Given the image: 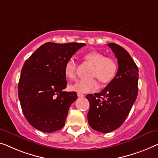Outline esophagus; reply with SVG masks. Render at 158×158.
Here are the masks:
<instances>
[{
  "label": "esophagus",
  "instance_id": "esophagus-1",
  "mask_svg": "<svg viewBox=\"0 0 158 158\" xmlns=\"http://www.w3.org/2000/svg\"><path fill=\"white\" fill-rule=\"evenodd\" d=\"M77 96H78V97H83L84 94H81V93H77Z\"/></svg>",
  "mask_w": 158,
  "mask_h": 158
}]
</instances>
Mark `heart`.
<instances>
[{
  "instance_id": "b5f03b06",
  "label": "heart",
  "mask_w": 158,
  "mask_h": 158,
  "mask_svg": "<svg viewBox=\"0 0 158 158\" xmlns=\"http://www.w3.org/2000/svg\"><path fill=\"white\" fill-rule=\"evenodd\" d=\"M84 59L89 62L94 68L91 77L99 79L102 84H108L114 78L117 72V64L114 59L106 57L105 55L96 51L86 53ZM64 74L69 80H74L77 77V64L74 59L71 58L66 61L64 66ZM72 91L78 93H89L99 89V83L96 79L90 80H78L70 86Z\"/></svg>"
}]
</instances>
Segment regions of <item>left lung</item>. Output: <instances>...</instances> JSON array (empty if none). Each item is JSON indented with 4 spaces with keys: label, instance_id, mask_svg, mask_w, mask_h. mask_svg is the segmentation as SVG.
Returning a JSON list of instances; mask_svg holds the SVG:
<instances>
[{
    "label": "left lung",
    "instance_id": "1",
    "mask_svg": "<svg viewBox=\"0 0 158 158\" xmlns=\"http://www.w3.org/2000/svg\"><path fill=\"white\" fill-rule=\"evenodd\" d=\"M118 62L116 76L99 93L87 94L88 123L93 130L108 133L127 117L138 93V69L129 53L118 44H107Z\"/></svg>",
    "mask_w": 158,
    "mask_h": 158
}]
</instances>
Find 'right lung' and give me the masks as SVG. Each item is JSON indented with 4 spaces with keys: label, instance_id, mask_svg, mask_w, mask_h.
<instances>
[{
    "label": "right lung",
    "instance_id": "obj_1",
    "mask_svg": "<svg viewBox=\"0 0 158 158\" xmlns=\"http://www.w3.org/2000/svg\"><path fill=\"white\" fill-rule=\"evenodd\" d=\"M85 45L48 42L24 63L18 94L24 116L34 128L49 133L64 126L69 109L77 94L63 91L67 85L64 66Z\"/></svg>",
    "mask_w": 158,
    "mask_h": 158
}]
</instances>
